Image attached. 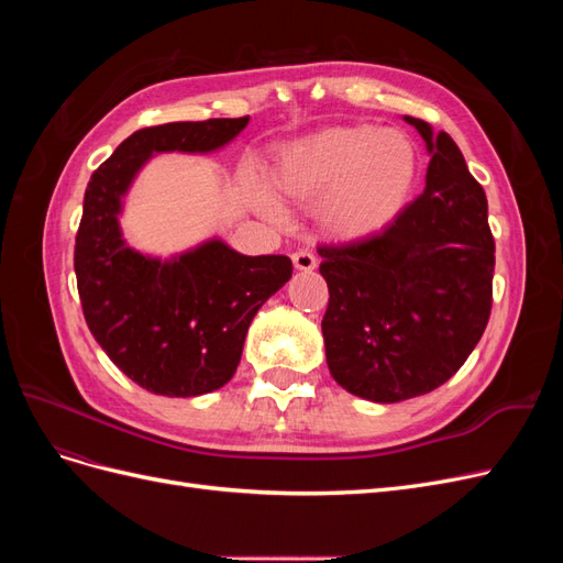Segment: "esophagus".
Listing matches in <instances>:
<instances>
[{
	"label": "esophagus",
	"mask_w": 563,
	"mask_h": 563,
	"mask_svg": "<svg viewBox=\"0 0 563 563\" xmlns=\"http://www.w3.org/2000/svg\"><path fill=\"white\" fill-rule=\"evenodd\" d=\"M294 261V267L300 269V272H312L317 267V258L310 253V251H298L291 255Z\"/></svg>",
	"instance_id": "esophagus-1"
}]
</instances>
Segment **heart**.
I'll list each match as a JSON object with an SVG mask.
<instances>
[{"label": "heart", "instance_id": "heart-1", "mask_svg": "<svg viewBox=\"0 0 563 563\" xmlns=\"http://www.w3.org/2000/svg\"><path fill=\"white\" fill-rule=\"evenodd\" d=\"M418 180V152L406 133L364 124L329 126L277 150L267 187L253 199L269 218L282 203L312 207L321 232L340 244L371 242L397 223Z\"/></svg>", "mask_w": 563, "mask_h": 563}]
</instances>
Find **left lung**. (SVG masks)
<instances>
[{"label":"left lung","mask_w":563,"mask_h":563,"mask_svg":"<svg viewBox=\"0 0 563 563\" xmlns=\"http://www.w3.org/2000/svg\"><path fill=\"white\" fill-rule=\"evenodd\" d=\"M404 122L430 155L422 195L376 240L319 246L329 371L350 395L376 404L444 385L479 343L493 302L484 187L446 131L408 114Z\"/></svg>","instance_id":"8db88e82"}]
</instances>
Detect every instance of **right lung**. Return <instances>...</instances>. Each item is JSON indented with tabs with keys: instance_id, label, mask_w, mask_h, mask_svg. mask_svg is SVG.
<instances>
[{
	"instance_id": "obj_1",
	"label": "right lung",
	"mask_w": 563,
	"mask_h": 563,
	"mask_svg": "<svg viewBox=\"0 0 563 563\" xmlns=\"http://www.w3.org/2000/svg\"><path fill=\"white\" fill-rule=\"evenodd\" d=\"M249 124L172 122L131 133L84 192L75 275L84 319L114 366L164 397L223 387L242 360L251 321L291 279L286 255H244L220 236L168 258L133 249L119 216L141 168L164 152L211 155Z\"/></svg>"
}]
</instances>
